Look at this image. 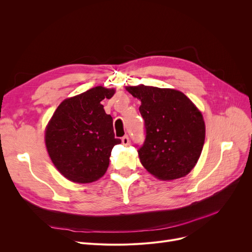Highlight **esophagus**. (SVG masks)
Here are the masks:
<instances>
[{"label": "esophagus", "instance_id": "34e87169", "mask_svg": "<svg viewBox=\"0 0 252 252\" xmlns=\"http://www.w3.org/2000/svg\"><path fill=\"white\" fill-rule=\"evenodd\" d=\"M122 142H123V144L125 145V146H127V145L129 144V138H128V136H125V137H123Z\"/></svg>", "mask_w": 252, "mask_h": 252}]
</instances>
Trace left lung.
Masks as SVG:
<instances>
[{
    "instance_id": "8db88e82",
    "label": "left lung",
    "mask_w": 252,
    "mask_h": 252,
    "mask_svg": "<svg viewBox=\"0 0 252 252\" xmlns=\"http://www.w3.org/2000/svg\"><path fill=\"white\" fill-rule=\"evenodd\" d=\"M141 101L146 138L138 149L140 161L162 181L187 176L199 159L205 125L201 112L182 92L149 86L126 87Z\"/></svg>"
}]
</instances>
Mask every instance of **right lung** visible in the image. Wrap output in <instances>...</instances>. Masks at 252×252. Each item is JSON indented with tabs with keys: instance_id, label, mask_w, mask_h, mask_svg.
<instances>
[{
	"instance_id": "add662e5",
	"label": "right lung",
	"mask_w": 252,
	"mask_h": 252,
	"mask_svg": "<svg viewBox=\"0 0 252 252\" xmlns=\"http://www.w3.org/2000/svg\"><path fill=\"white\" fill-rule=\"evenodd\" d=\"M114 89L95 87L65 99L49 122L46 147L56 168L66 179L79 184L95 182L108 168L114 138L113 122L101 101L110 99Z\"/></svg>"
}]
</instances>
